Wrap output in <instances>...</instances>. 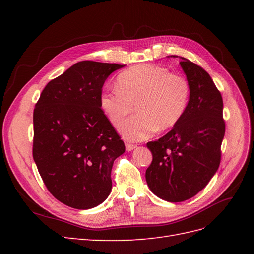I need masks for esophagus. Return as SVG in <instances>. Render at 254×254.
Returning <instances> with one entry per match:
<instances>
[{"mask_svg":"<svg viewBox=\"0 0 254 254\" xmlns=\"http://www.w3.org/2000/svg\"><path fill=\"white\" fill-rule=\"evenodd\" d=\"M126 150L127 151H131V150H133L134 148H136V145H134V144H129V143H126Z\"/></svg>","mask_w":254,"mask_h":254,"instance_id":"esophagus-1","label":"esophagus"}]
</instances>
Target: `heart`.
<instances>
[{
	"label": "heart",
	"instance_id": "heart-1",
	"mask_svg": "<svg viewBox=\"0 0 254 254\" xmlns=\"http://www.w3.org/2000/svg\"><path fill=\"white\" fill-rule=\"evenodd\" d=\"M190 96L188 80L157 64H137L122 72L118 88L107 87L99 96V105L111 122L118 126L128 114L132 118L121 124L124 139L137 142L153 132L175 127L186 113Z\"/></svg>",
	"mask_w": 254,
	"mask_h": 254
}]
</instances>
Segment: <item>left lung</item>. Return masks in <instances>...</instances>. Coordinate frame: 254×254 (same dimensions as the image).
I'll return each mask as SVG.
<instances>
[{
    "label": "left lung",
    "instance_id": "left-lung-1",
    "mask_svg": "<svg viewBox=\"0 0 254 254\" xmlns=\"http://www.w3.org/2000/svg\"><path fill=\"white\" fill-rule=\"evenodd\" d=\"M180 59L190 88L188 109L170 132L147 143L152 162L145 174L152 193L170 202L188 200L210 182L220 163L226 129L222 97L211 76L189 59Z\"/></svg>",
    "mask_w": 254,
    "mask_h": 254
}]
</instances>
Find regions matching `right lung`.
<instances>
[{"label": "right lung", "mask_w": 254, "mask_h": 254, "mask_svg": "<svg viewBox=\"0 0 254 254\" xmlns=\"http://www.w3.org/2000/svg\"><path fill=\"white\" fill-rule=\"evenodd\" d=\"M125 64L83 60L51 80L34 110L33 157L57 200L78 210L104 202L124 142L99 105L106 79Z\"/></svg>", "instance_id": "add662e5"}]
</instances>
